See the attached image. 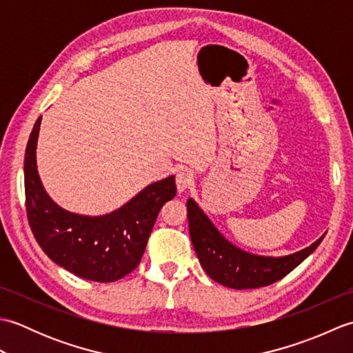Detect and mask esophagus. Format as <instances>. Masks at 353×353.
Instances as JSON below:
<instances>
[{"instance_id":"obj_1","label":"esophagus","mask_w":353,"mask_h":353,"mask_svg":"<svg viewBox=\"0 0 353 353\" xmlns=\"http://www.w3.org/2000/svg\"><path fill=\"white\" fill-rule=\"evenodd\" d=\"M194 182V176L192 171L190 168H179L176 171V185H177V191L183 192L190 188Z\"/></svg>"}]
</instances>
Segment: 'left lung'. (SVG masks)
I'll list each match as a JSON object with an SVG mask.
<instances>
[{
	"label": "left lung",
	"instance_id": "left-lung-1",
	"mask_svg": "<svg viewBox=\"0 0 353 353\" xmlns=\"http://www.w3.org/2000/svg\"><path fill=\"white\" fill-rule=\"evenodd\" d=\"M186 208L191 241L200 265L211 279L228 288L250 290L277 282L308 258L325 238L320 236L310 247L287 256H259L228 241L192 199L186 201Z\"/></svg>",
	"mask_w": 353,
	"mask_h": 353
}]
</instances>
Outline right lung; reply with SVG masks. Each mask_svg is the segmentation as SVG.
Wrapping results in <instances>:
<instances>
[{"label":"right lung","mask_w":353,"mask_h":353,"mask_svg":"<svg viewBox=\"0 0 353 353\" xmlns=\"http://www.w3.org/2000/svg\"><path fill=\"white\" fill-rule=\"evenodd\" d=\"M42 117L27 142L24 185L27 219L37 244L57 265L94 282H115L138 267L161 208L176 196L174 176L145 186L117 211L88 216L56 205L36 165Z\"/></svg>","instance_id":"obj_1"}]
</instances>
